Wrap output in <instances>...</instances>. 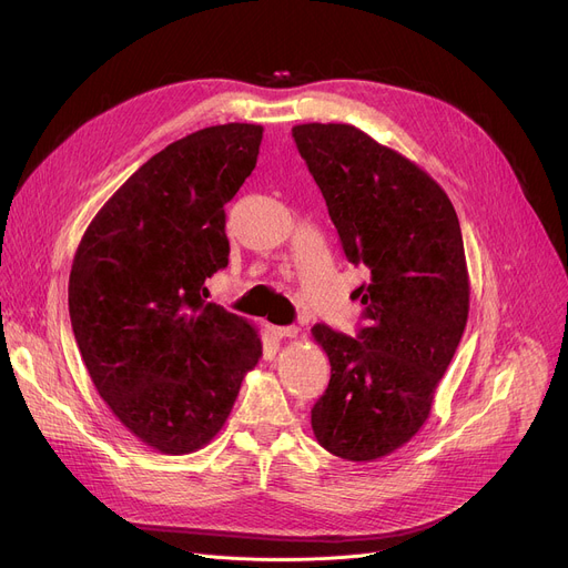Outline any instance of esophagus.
I'll return each instance as SVG.
<instances>
[{
    "mask_svg": "<svg viewBox=\"0 0 568 568\" xmlns=\"http://www.w3.org/2000/svg\"><path fill=\"white\" fill-rule=\"evenodd\" d=\"M300 334H302V329H300V326H294V324L276 326V336H281V338H296Z\"/></svg>",
    "mask_w": 568,
    "mask_h": 568,
    "instance_id": "1",
    "label": "esophagus"
}]
</instances>
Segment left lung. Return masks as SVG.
Segmentation results:
<instances>
[{
	"label": "left lung",
	"mask_w": 568,
	"mask_h": 568,
	"mask_svg": "<svg viewBox=\"0 0 568 568\" xmlns=\"http://www.w3.org/2000/svg\"><path fill=\"white\" fill-rule=\"evenodd\" d=\"M292 138L338 230L345 257L366 264V326L354 338L315 324L332 379L311 409L326 452L366 463L426 424L463 338L469 278L456 209L430 174L349 124H300Z\"/></svg>",
	"instance_id": "1"
}]
</instances>
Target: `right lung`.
<instances>
[{
	"instance_id": "obj_1",
	"label": "right lung",
	"mask_w": 568,
	"mask_h": 568,
	"mask_svg": "<svg viewBox=\"0 0 568 568\" xmlns=\"http://www.w3.org/2000/svg\"><path fill=\"white\" fill-rule=\"evenodd\" d=\"M262 126L221 124L168 144L89 223L69 313L99 396L140 442L193 454L223 428L262 343L206 302L227 266L225 204L253 172Z\"/></svg>"
}]
</instances>
